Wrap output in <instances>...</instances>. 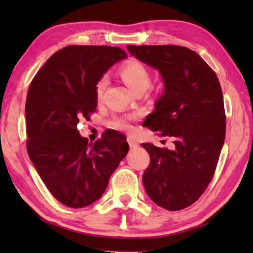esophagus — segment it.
<instances>
[{"mask_svg":"<svg viewBox=\"0 0 253 253\" xmlns=\"http://www.w3.org/2000/svg\"><path fill=\"white\" fill-rule=\"evenodd\" d=\"M127 142L129 144L130 148H137L139 146L138 142L132 137H127Z\"/></svg>","mask_w":253,"mask_h":253,"instance_id":"esophagus-1","label":"esophagus"}]
</instances>
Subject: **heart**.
Returning <instances> with one entry per match:
<instances>
[{
  "label": "heart",
  "mask_w": 253,
  "mask_h": 253,
  "mask_svg": "<svg viewBox=\"0 0 253 253\" xmlns=\"http://www.w3.org/2000/svg\"><path fill=\"white\" fill-rule=\"evenodd\" d=\"M120 75L125 84L136 93L146 91L151 84V73L150 69L139 61H129L124 64L120 69ZM107 84V78L101 77L95 84V96L101 99ZM109 126L117 130H130V120L126 117L115 116L109 122Z\"/></svg>",
  "instance_id": "b5f03b06"
}]
</instances>
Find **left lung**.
I'll use <instances>...</instances> for the list:
<instances>
[{"label":"left lung","mask_w":253,"mask_h":253,"mask_svg":"<svg viewBox=\"0 0 253 253\" xmlns=\"http://www.w3.org/2000/svg\"><path fill=\"white\" fill-rule=\"evenodd\" d=\"M127 49L162 75L164 94L143 124L174 143L171 150L141 144L150 155L143 186L158 206L179 211L202 196L215 173L226 132L221 84L215 72L186 46Z\"/></svg>","instance_id":"8db88e82"}]
</instances>
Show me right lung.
<instances>
[{"instance_id":"add662e5","label":"right lung","mask_w":253,"mask_h":253,"mask_svg":"<svg viewBox=\"0 0 253 253\" xmlns=\"http://www.w3.org/2000/svg\"><path fill=\"white\" fill-rule=\"evenodd\" d=\"M126 52L107 45H68L55 52L32 79L26 99L27 152L56 200L84 208L105 191L126 157L125 137L107 131L94 142L77 124L96 110L95 84Z\"/></svg>"}]
</instances>
